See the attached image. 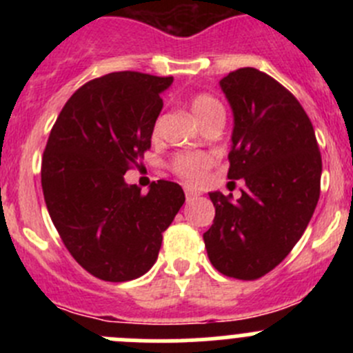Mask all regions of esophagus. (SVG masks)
<instances>
[{"mask_svg": "<svg viewBox=\"0 0 353 353\" xmlns=\"http://www.w3.org/2000/svg\"><path fill=\"white\" fill-rule=\"evenodd\" d=\"M184 193H186V199L188 201H190V199H194V198H198L199 194V191L198 190H194V188H191V186H186L184 188Z\"/></svg>", "mask_w": 353, "mask_h": 353, "instance_id": "1", "label": "esophagus"}]
</instances>
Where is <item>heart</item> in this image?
I'll list each match as a JSON object with an SVG mask.
<instances>
[{"mask_svg":"<svg viewBox=\"0 0 353 353\" xmlns=\"http://www.w3.org/2000/svg\"><path fill=\"white\" fill-rule=\"evenodd\" d=\"M191 112L194 114V117L199 121V124L206 119L208 116H212L213 112L220 110L219 102L213 97H210L208 94H196L190 101ZM157 133V130H155ZM213 163V157L208 154H179L174 159L172 169L177 176H181L183 179L190 181V183H199V181L205 177L206 170L210 169V165Z\"/></svg>","mask_w":353,"mask_h":353,"instance_id":"heart-1","label":"heart"}]
</instances>
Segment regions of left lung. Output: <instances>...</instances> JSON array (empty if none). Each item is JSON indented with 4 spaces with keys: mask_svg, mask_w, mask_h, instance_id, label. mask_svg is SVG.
Here are the masks:
<instances>
[{
    "mask_svg": "<svg viewBox=\"0 0 353 353\" xmlns=\"http://www.w3.org/2000/svg\"><path fill=\"white\" fill-rule=\"evenodd\" d=\"M234 114L229 179H244L241 198L210 193L215 219L203 234L220 273L256 280L285 259L304 234L321 188L314 128L297 99L256 68L220 80Z\"/></svg>",
    "mask_w": 353,
    "mask_h": 353,
    "instance_id": "1",
    "label": "left lung"
}]
</instances>
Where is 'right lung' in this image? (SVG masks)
Instances as JSON below:
<instances>
[{"instance_id": "add662e5", "label": "right lung", "mask_w": 353, "mask_h": 353, "mask_svg": "<svg viewBox=\"0 0 353 353\" xmlns=\"http://www.w3.org/2000/svg\"><path fill=\"white\" fill-rule=\"evenodd\" d=\"M172 77L117 71L87 81L59 112L44 155L46 206L70 254L90 275L128 282L154 266L162 232L184 203L170 181L141 194L124 174L152 145Z\"/></svg>"}]
</instances>
